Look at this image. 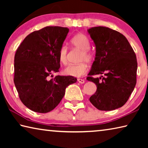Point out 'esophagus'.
Instances as JSON below:
<instances>
[{"mask_svg": "<svg viewBox=\"0 0 148 148\" xmlns=\"http://www.w3.org/2000/svg\"><path fill=\"white\" fill-rule=\"evenodd\" d=\"M77 82H78L79 84H84L85 83V80L83 79L78 78V79H77Z\"/></svg>", "mask_w": 148, "mask_h": 148, "instance_id": "1", "label": "esophagus"}]
</instances>
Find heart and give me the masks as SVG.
Segmentation results:
<instances>
[{
	"instance_id": "1",
	"label": "heart",
	"mask_w": 148,
	"mask_h": 148,
	"mask_svg": "<svg viewBox=\"0 0 148 148\" xmlns=\"http://www.w3.org/2000/svg\"><path fill=\"white\" fill-rule=\"evenodd\" d=\"M71 44L75 48L82 51L79 57V61L82 62L77 64H70L65 68V74L74 77H80L85 74L88 71V66L86 62H90L92 60V55L89 51L90 49V42L86 36L82 33H77L71 39ZM68 49L66 46H62L59 51V60L62 64H66L67 59Z\"/></svg>"
}]
</instances>
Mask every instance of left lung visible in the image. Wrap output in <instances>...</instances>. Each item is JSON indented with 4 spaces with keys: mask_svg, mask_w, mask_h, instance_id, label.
<instances>
[{
    "mask_svg": "<svg viewBox=\"0 0 148 148\" xmlns=\"http://www.w3.org/2000/svg\"><path fill=\"white\" fill-rule=\"evenodd\" d=\"M96 54L87 79L94 82L97 91L89 98L91 104L103 111L121 107L128 101L136 84V54L124 35L106 27L88 29ZM106 77L95 79L92 75Z\"/></svg>",
    "mask_w": 148,
    "mask_h": 148,
    "instance_id": "1",
    "label": "left lung"
}]
</instances>
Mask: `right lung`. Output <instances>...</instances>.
Wrapping results in <instances>:
<instances>
[{
    "label": "right lung",
    "instance_id": "add662e5",
    "mask_svg": "<svg viewBox=\"0 0 148 148\" xmlns=\"http://www.w3.org/2000/svg\"><path fill=\"white\" fill-rule=\"evenodd\" d=\"M69 29L46 27L29 34L14 57L15 86L21 101L38 113L53 110L63 98L66 87L76 83L71 76H56L59 72V51Z\"/></svg>",
    "mask_w": 148,
    "mask_h": 148
}]
</instances>
